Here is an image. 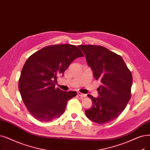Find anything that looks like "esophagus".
Returning a JSON list of instances; mask_svg holds the SVG:
<instances>
[{"mask_svg":"<svg viewBox=\"0 0 150 150\" xmlns=\"http://www.w3.org/2000/svg\"><path fill=\"white\" fill-rule=\"evenodd\" d=\"M78 95H79L80 97H86V94H83L81 93H80V92L78 93Z\"/></svg>","mask_w":150,"mask_h":150,"instance_id":"obj_1","label":"esophagus"}]
</instances>
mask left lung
Returning <instances> with one entry per match:
<instances>
[{"instance_id":"8db88e82","label":"left lung","mask_w":150,"mask_h":150,"mask_svg":"<svg viewBox=\"0 0 150 150\" xmlns=\"http://www.w3.org/2000/svg\"><path fill=\"white\" fill-rule=\"evenodd\" d=\"M85 54L93 76L102 84L98 88L99 97L88 96L93 101L85 114L94 122L103 125L120 115L131 97L132 76L122 57L108 49L96 45H79Z\"/></svg>"}]
</instances>
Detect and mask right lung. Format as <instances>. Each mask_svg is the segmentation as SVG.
Here are the masks:
<instances>
[{
  "label": "right lung",
  "instance_id": "right-lung-1",
  "mask_svg": "<svg viewBox=\"0 0 150 150\" xmlns=\"http://www.w3.org/2000/svg\"><path fill=\"white\" fill-rule=\"evenodd\" d=\"M80 50L70 44L50 45L32 54L25 61L19 79L18 88L29 113L40 121L59 118L75 91L55 88L57 76L76 58L83 57Z\"/></svg>",
  "mask_w": 150,
  "mask_h": 150
}]
</instances>
